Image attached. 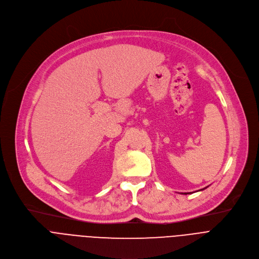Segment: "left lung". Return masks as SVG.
Instances as JSON below:
<instances>
[{
    "instance_id": "1",
    "label": "left lung",
    "mask_w": 259,
    "mask_h": 259,
    "mask_svg": "<svg viewBox=\"0 0 259 259\" xmlns=\"http://www.w3.org/2000/svg\"><path fill=\"white\" fill-rule=\"evenodd\" d=\"M205 189H206V188H205ZM203 190H204V189H203ZM201 191H202V190H201ZM188 194H189V193H184V195H188Z\"/></svg>"
}]
</instances>
